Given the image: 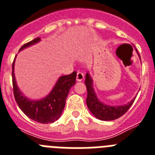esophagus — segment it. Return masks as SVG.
Here are the masks:
<instances>
[{
  "label": "esophagus",
  "instance_id": "1",
  "mask_svg": "<svg viewBox=\"0 0 155 155\" xmlns=\"http://www.w3.org/2000/svg\"><path fill=\"white\" fill-rule=\"evenodd\" d=\"M84 79V75H83V73L82 72H77V75H76V80H77L78 82H80L82 81L83 79Z\"/></svg>",
  "mask_w": 155,
  "mask_h": 155
}]
</instances>
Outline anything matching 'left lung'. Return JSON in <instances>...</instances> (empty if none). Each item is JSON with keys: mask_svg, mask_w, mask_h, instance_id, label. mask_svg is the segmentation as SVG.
<instances>
[{"mask_svg": "<svg viewBox=\"0 0 155 155\" xmlns=\"http://www.w3.org/2000/svg\"><path fill=\"white\" fill-rule=\"evenodd\" d=\"M140 57V55H139ZM85 84L87 90V104L89 110L97 118L102 121H111L123 115L129 110L136 99V97L126 104L120 106H110L98 100L93 87V79L90 73L86 74Z\"/></svg>", "mask_w": 155, "mask_h": 155, "instance_id": "left-lung-1", "label": "left lung"}]
</instances>
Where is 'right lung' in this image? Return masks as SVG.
<instances>
[{"label": "right lung", "instance_id": "right-lung-1", "mask_svg": "<svg viewBox=\"0 0 155 155\" xmlns=\"http://www.w3.org/2000/svg\"><path fill=\"white\" fill-rule=\"evenodd\" d=\"M40 41V38H36L27 44H25L19 49L28 48ZM15 60L12 63L13 92L16 103L26 116L40 123H52L58 120L65 105V101L70 89L76 83V72L74 71L69 75L62 76L58 79L54 87L48 96L37 101L29 100L20 91L17 86L14 73Z\"/></svg>", "mask_w": 155, "mask_h": 155}]
</instances>
